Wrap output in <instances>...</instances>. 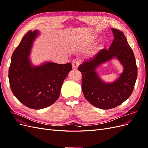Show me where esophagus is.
Returning a JSON list of instances; mask_svg holds the SVG:
<instances>
[{
	"instance_id": "esophagus-1",
	"label": "esophagus",
	"mask_w": 148,
	"mask_h": 148,
	"mask_svg": "<svg viewBox=\"0 0 148 148\" xmlns=\"http://www.w3.org/2000/svg\"><path fill=\"white\" fill-rule=\"evenodd\" d=\"M79 64H80V60L78 59H75L72 62V66H73V68L74 69H77Z\"/></svg>"
}]
</instances>
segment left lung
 <instances>
[{
    "label": "left lung",
    "mask_w": 148,
    "mask_h": 148,
    "mask_svg": "<svg viewBox=\"0 0 148 148\" xmlns=\"http://www.w3.org/2000/svg\"><path fill=\"white\" fill-rule=\"evenodd\" d=\"M111 30L114 39L109 49H101L78 67L82 75V88L85 99L101 109L114 108L128 99L133 91L138 74L135 56L125 36L119 29ZM113 58L120 62L124 70L115 81L106 83L95 70L100 65Z\"/></svg>",
    "instance_id": "obj_1"
}]
</instances>
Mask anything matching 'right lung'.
Instances as JSON below:
<instances>
[{
  "label": "right lung",
  "mask_w": 148,
  "mask_h": 148,
  "mask_svg": "<svg viewBox=\"0 0 148 148\" xmlns=\"http://www.w3.org/2000/svg\"><path fill=\"white\" fill-rule=\"evenodd\" d=\"M39 34L38 30H30L25 35L13 53L8 70L13 94L22 104L33 109L45 108L58 99L64 79L72 69L70 63L32 64L31 48Z\"/></svg>",
  "instance_id": "obj_1"
}]
</instances>
